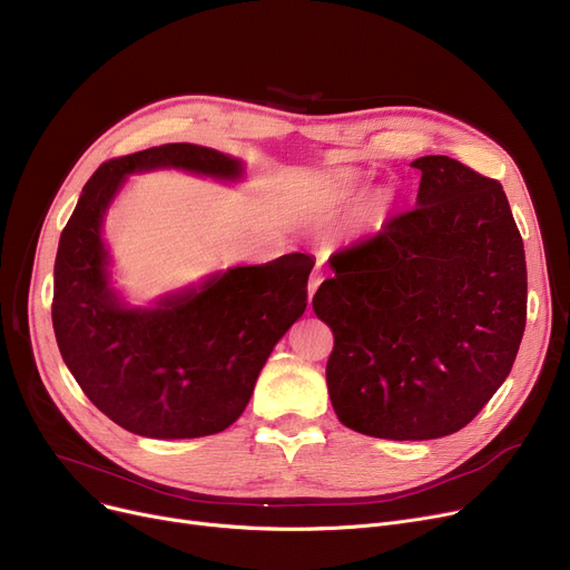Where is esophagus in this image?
Returning <instances> with one entry per match:
<instances>
[{
	"instance_id": "1",
	"label": "esophagus",
	"mask_w": 570,
	"mask_h": 570,
	"mask_svg": "<svg viewBox=\"0 0 570 570\" xmlns=\"http://www.w3.org/2000/svg\"><path fill=\"white\" fill-rule=\"evenodd\" d=\"M321 282H323V275H321V267H316L314 273H312V277H309V284H307V293H309V301L314 297V293H316V288L321 286Z\"/></svg>"
}]
</instances>
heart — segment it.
Listing matches in <instances>:
<instances>
[{"mask_svg": "<svg viewBox=\"0 0 570 570\" xmlns=\"http://www.w3.org/2000/svg\"><path fill=\"white\" fill-rule=\"evenodd\" d=\"M344 194H346V185H335V187H331V196L340 198V196H344Z\"/></svg>", "mask_w": 570, "mask_h": 570, "instance_id": "1", "label": "heart"}]
</instances>
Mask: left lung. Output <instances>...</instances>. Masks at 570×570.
<instances>
[{
	"label": "left lung",
	"instance_id": "8db88e82",
	"mask_svg": "<svg viewBox=\"0 0 570 570\" xmlns=\"http://www.w3.org/2000/svg\"><path fill=\"white\" fill-rule=\"evenodd\" d=\"M415 207L331 258L312 301L335 346L340 421L425 441L469 425L511 372L527 323L522 235L497 179L421 157Z\"/></svg>",
	"mask_w": 570,
	"mask_h": 570
}]
</instances>
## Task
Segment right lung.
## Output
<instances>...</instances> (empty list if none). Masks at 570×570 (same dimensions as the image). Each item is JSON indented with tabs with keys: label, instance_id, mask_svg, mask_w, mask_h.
Segmentation results:
<instances>
[{
	"label": "right lung",
	"instance_id": "1",
	"mask_svg": "<svg viewBox=\"0 0 570 570\" xmlns=\"http://www.w3.org/2000/svg\"><path fill=\"white\" fill-rule=\"evenodd\" d=\"M183 168L237 179L243 161L168 142L110 159L87 179L55 258L52 327L82 393L112 423L149 439H196L233 425L275 344L307 307V254L239 265L129 307L110 286L106 209L127 175Z\"/></svg>",
	"mask_w": 570,
	"mask_h": 570
}]
</instances>
